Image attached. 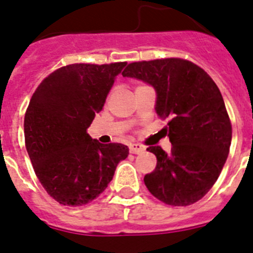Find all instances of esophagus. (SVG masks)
Here are the masks:
<instances>
[{"label":"esophagus","mask_w":253,"mask_h":253,"mask_svg":"<svg viewBox=\"0 0 253 253\" xmlns=\"http://www.w3.org/2000/svg\"><path fill=\"white\" fill-rule=\"evenodd\" d=\"M129 149H130V153H133V154H139V153L145 151V146L141 145V143H130Z\"/></svg>","instance_id":"obj_1"}]
</instances>
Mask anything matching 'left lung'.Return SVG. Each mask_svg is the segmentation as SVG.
Here are the masks:
<instances>
[{"label":"left lung","instance_id":"8db88e82","mask_svg":"<svg viewBox=\"0 0 253 253\" xmlns=\"http://www.w3.org/2000/svg\"><path fill=\"white\" fill-rule=\"evenodd\" d=\"M123 77L151 84L157 115L169 120L163 129L172 147L169 154L161 146L147 147L157 167L145 175V185L171 207L197 203L217 181L231 145V121L219 88L200 66L176 57L132 62Z\"/></svg>","mask_w":253,"mask_h":253}]
</instances>
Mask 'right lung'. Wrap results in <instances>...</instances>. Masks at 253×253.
Instances as JSON below:
<instances>
[{"label": "right lung", "mask_w": 253, "mask_h": 253, "mask_svg": "<svg viewBox=\"0 0 253 253\" xmlns=\"http://www.w3.org/2000/svg\"><path fill=\"white\" fill-rule=\"evenodd\" d=\"M126 62L72 64L45 77L24 115V142L36 176L61 205L91 203L129 154L123 143H99L87 134Z\"/></svg>", "instance_id": "1"}]
</instances>
